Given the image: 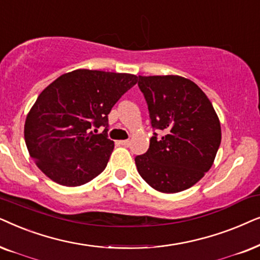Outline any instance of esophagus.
I'll return each mask as SVG.
<instances>
[{"label":"esophagus","mask_w":260,"mask_h":260,"mask_svg":"<svg viewBox=\"0 0 260 260\" xmlns=\"http://www.w3.org/2000/svg\"><path fill=\"white\" fill-rule=\"evenodd\" d=\"M120 144L122 145V146L127 147V146H129V140H121V141H120Z\"/></svg>","instance_id":"34e87169"}]
</instances>
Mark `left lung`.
I'll return each mask as SVG.
<instances>
[{"mask_svg":"<svg viewBox=\"0 0 260 260\" xmlns=\"http://www.w3.org/2000/svg\"><path fill=\"white\" fill-rule=\"evenodd\" d=\"M151 124L157 133L145 154L137 155L138 172L157 191L179 192L196 184L212 168L221 143L217 114L207 95L188 78L176 75L139 76Z\"/></svg>","mask_w":260,"mask_h":260,"instance_id":"left-lung-1","label":"left lung"}]
</instances>
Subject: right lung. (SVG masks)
<instances>
[{
  "instance_id": "1",
  "label": "right lung",
  "mask_w": 260,
  "mask_h": 260,
  "mask_svg": "<svg viewBox=\"0 0 260 260\" xmlns=\"http://www.w3.org/2000/svg\"><path fill=\"white\" fill-rule=\"evenodd\" d=\"M136 75L78 70L61 75L38 96L25 122V141L38 168L52 181L78 186L105 170L114 150L108 114ZM106 126L100 135L92 126ZM98 131V129H95Z\"/></svg>"
}]
</instances>
